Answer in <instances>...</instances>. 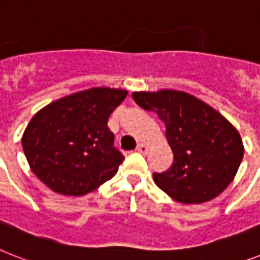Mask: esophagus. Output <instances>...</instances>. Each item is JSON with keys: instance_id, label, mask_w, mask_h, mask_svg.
<instances>
[{"instance_id": "obj_1", "label": "esophagus", "mask_w": 260, "mask_h": 260, "mask_svg": "<svg viewBox=\"0 0 260 260\" xmlns=\"http://www.w3.org/2000/svg\"><path fill=\"white\" fill-rule=\"evenodd\" d=\"M136 151H137V152H140V153H147V152H148V147H147V145L143 144V143H141V144L137 145Z\"/></svg>"}]
</instances>
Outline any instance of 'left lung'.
Here are the masks:
<instances>
[{
	"label": "left lung",
	"instance_id": "1",
	"mask_svg": "<svg viewBox=\"0 0 260 260\" xmlns=\"http://www.w3.org/2000/svg\"><path fill=\"white\" fill-rule=\"evenodd\" d=\"M132 97L166 124L174 152L170 170L153 174L156 185L183 204L206 203L220 195L243 159V143L235 126L204 101L180 90L134 92Z\"/></svg>",
	"mask_w": 260,
	"mask_h": 260
}]
</instances>
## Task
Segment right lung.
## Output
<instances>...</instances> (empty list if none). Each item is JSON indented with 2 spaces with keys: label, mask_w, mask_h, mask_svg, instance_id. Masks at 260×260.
<instances>
[{
  "label": "right lung",
  "mask_w": 260,
  "mask_h": 260,
  "mask_svg": "<svg viewBox=\"0 0 260 260\" xmlns=\"http://www.w3.org/2000/svg\"><path fill=\"white\" fill-rule=\"evenodd\" d=\"M128 92L90 88L40 109L22 135L30 170L52 191L82 196L116 175L124 156L113 147L108 119Z\"/></svg>",
  "instance_id": "add662e5"
}]
</instances>
